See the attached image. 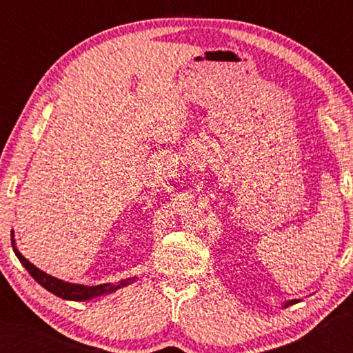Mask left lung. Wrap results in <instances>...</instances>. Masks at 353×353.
I'll use <instances>...</instances> for the list:
<instances>
[{"mask_svg": "<svg viewBox=\"0 0 353 353\" xmlns=\"http://www.w3.org/2000/svg\"><path fill=\"white\" fill-rule=\"evenodd\" d=\"M297 302H301V301H299V299H294V301H288L287 303H283V308H287V306L294 305V303H297Z\"/></svg>", "mask_w": 353, "mask_h": 353, "instance_id": "8db88e82", "label": "left lung"}]
</instances>
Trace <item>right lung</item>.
<instances>
[{"label": "right lung", "mask_w": 353, "mask_h": 353, "mask_svg": "<svg viewBox=\"0 0 353 353\" xmlns=\"http://www.w3.org/2000/svg\"><path fill=\"white\" fill-rule=\"evenodd\" d=\"M12 247L13 252L17 254L18 259L21 261V264L26 267L27 272L33 279L42 285L45 290H48L52 294L57 297H62L65 301H74V302H85V301H91V299L100 297V296H106L110 294L119 288L127 287L132 282L137 281V276L134 277H127V279H121L117 283H101V285H92V287H88V285H80V283H71V282H65L62 279H57V277L51 276L48 273L42 272V270L37 268L34 264H32L27 258H24L21 254L17 247V241H14V232L12 230Z\"/></svg>", "instance_id": "right-lung-1"}]
</instances>
